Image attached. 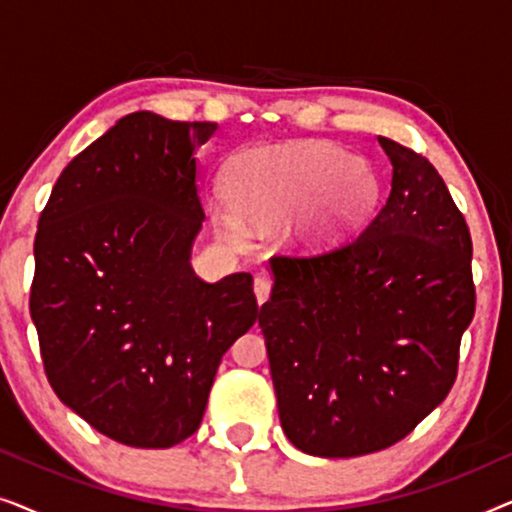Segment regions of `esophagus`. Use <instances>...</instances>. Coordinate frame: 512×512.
<instances>
[{"label":"esophagus","instance_id":"34e87169","mask_svg":"<svg viewBox=\"0 0 512 512\" xmlns=\"http://www.w3.org/2000/svg\"><path fill=\"white\" fill-rule=\"evenodd\" d=\"M270 289H272V284H270L268 277H256L254 279V293H256L258 305H263L265 300L270 298Z\"/></svg>","mask_w":512,"mask_h":512}]
</instances>
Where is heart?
<instances>
[{
	"label": "heart",
	"instance_id": "b5f03b06",
	"mask_svg": "<svg viewBox=\"0 0 512 512\" xmlns=\"http://www.w3.org/2000/svg\"><path fill=\"white\" fill-rule=\"evenodd\" d=\"M226 184L233 205L214 209V223L226 240L240 244L249 223L275 228L296 213L289 235L305 251L331 247L377 193L366 160L324 139L244 153L230 163Z\"/></svg>",
	"mask_w": 512,
	"mask_h": 512
}]
</instances>
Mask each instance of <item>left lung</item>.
I'll use <instances>...</instances> for the list:
<instances>
[{
	"instance_id": "8db88e82",
	"label": "left lung",
	"mask_w": 512,
	"mask_h": 512,
	"mask_svg": "<svg viewBox=\"0 0 512 512\" xmlns=\"http://www.w3.org/2000/svg\"><path fill=\"white\" fill-rule=\"evenodd\" d=\"M391 193L359 237L270 261L258 312L279 422L298 450L345 459L398 443L450 394L475 312L473 242L429 160L377 137Z\"/></svg>"
}]
</instances>
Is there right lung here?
<instances>
[{"label": "right lung", "instance_id": "1", "mask_svg": "<svg viewBox=\"0 0 512 512\" xmlns=\"http://www.w3.org/2000/svg\"><path fill=\"white\" fill-rule=\"evenodd\" d=\"M216 123L123 116L55 181L30 314L48 382L111 440L172 447L205 415L221 356L254 326V277L191 268L205 212L195 149Z\"/></svg>", "mask_w": 512, "mask_h": 512}]
</instances>
